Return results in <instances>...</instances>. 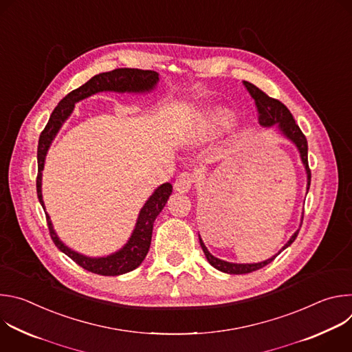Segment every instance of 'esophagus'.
I'll return each instance as SVG.
<instances>
[{"mask_svg":"<svg viewBox=\"0 0 352 352\" xmlns=\"http://www.w3.org/2000/svg\"><path fill=\"white\" fill-rule=\"evenodd\" d=\"M192 182H193V178H192L190 174H186V173H185V174H181V175L177 178L175 184H174V189H175L177 192H179V193H186V192L190 190Z\"/></svg>","mask_w":352,"mask_h":352,"instance_id":"1","label":"esophagus"}]
</instances>
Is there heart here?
<instances>
[{
	"instance_id": "heart-1",
	"label": "heart",
	"mask_w": 352,
	"mask_h": 352,
	"mask_svg": "<svg viewBox=\"0 0 352 352\" xmlns=\"http://www.w3.org/2000/svg\"><path fill=\"white\" fill-rule=\"evenodd\" d=\"M235 125V116L227 109H212L190 121L181 133L184 143L210 140L230 131Z\"/></svg>"
}]
</instances>
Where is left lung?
Masks as SVG:
<instances>
[{
    "label": "left lung",
    "instance_id": "1",
    "mask_svg": "<svg viewBox=\"0 0 352 352\" xmlns=\"http://www.w3.org/2000/svg\"><path fill=\"white\" fill-rule=\"evenodd\" d=\"M245 86L248 89V91L250 93V96L255 98V103H256L258 111H259L261 126L266 128V129L276 126L277 135H280L281 138L291 142L295 146V148L298 150L300 163H302V166L305 168V174H307V193H308L309 186H311V170L308 166V142H307L305 135L295 124L292 114L281 102H278V100H276V98L269 97L266 93H263L259 87H256L252 83L245 82ZM302 219H304V212H302V216H300L299 228H300V226H302ZM299 228L291 235V238L285 242V245L278 250L276 255H273L272 258H269L263 262H258V263H232V262L219 259L209 252V249L206 248L200 234H199V242H200V246H202V249H204L208 262L214 269H217L223 273H227V274H246V273H252L255 270H259V269L265 267L266 265L272 263L276 256H278L284 249H287L295 241V238L299 232Z\"/></svg>",
    "mask_w": 352,
    "mask_h": 352
}]
</instances>
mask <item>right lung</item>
Listing matches in <instances>:
<instances>
[{
	"instance_id": "1",
	"label": "right lung",
	"mask_w": 352,
	"mask_h": 352,
	"mask_svg": "<svg viewBox=\"0 0 352 352\" xmlns=\"http://www.w3.org/2000/svg\"><path fill=\"white\" fill-rule=\"evenodd\" d=\"M160 76L155 71H143V69H131V68H120L110 72H103L93 76L89 79L85 85L80 87L72 90L69 94H67L58 106L54 109L52 117H50L44 131L40 135L38 139V147H37V166H38V174H37V197L38 202L44 206L43 193H41V179H43V170L45 164V157L48 153V148L52 146L53 140L56 139L57 133L65 124V121L71 117L74 113L75 104L82 102V100L102 93V91H114V93H129V94H148L153 90H156L159 85ZM173 193V185L170 182L162 184L155 189V192L148 196L146 204L142 206L135 228L128 238V241L124 243L122 248H120L116 252L106 255V256H87L80 252H76L72 248L65 245L58 234L54 230L53 221L45 212L47 216V224L50 228V234L57 248L63 254L69 256L74 262H76L80 267H83L87 272L100 274V276H120L129 273L140 266V263L144 261L150 242H152V232H153V224L160 212L164 209L170 195Z\"/></svg>"
}]
</instances>
